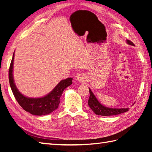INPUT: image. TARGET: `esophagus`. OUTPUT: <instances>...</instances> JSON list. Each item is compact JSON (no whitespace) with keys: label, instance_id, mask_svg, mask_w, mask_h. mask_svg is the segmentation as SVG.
I'll return each mask as SVG.
<instances>
[{"label":"esophagus","instance_id":"1","mask_svg":"<svg viewBox=\"0 0 152 152\" xmlns=\"http://www.w3.org/2000/svg\"><path fill=\"white\" fill-rule=\"evenodd\" d=\"M86 80V77L84 74H78L76 76V80L79 82H83Z\"/></svg>","mask_w":152,"mask_h":152}]
</instances>
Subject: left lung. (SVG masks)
<instances>
[{
    "label": "left lung",
    "instance_id": "8db88e82",
    "mask_svg": "<svg viewBox=\"0 0 152 152\" xmlns=\"http://www.w3.org/2000/svg\"><path fill=\"white\" fill-rule=\"evenodd\" d=\"M127 43L129 45H131V46H134V44L131 42L130 40H127ZM89 89V98L88 100V105L91 108L93 112L95 113V114L99 115H103V116H107V115H118L122 114L125 112H127L129 110V108H108L106 106L102 105L101 103L98 101V99L96 98L95 95L91 90Z\"/></svg>",
    "mask_w": 152,
    "mask_h": 152
}]
</instances>
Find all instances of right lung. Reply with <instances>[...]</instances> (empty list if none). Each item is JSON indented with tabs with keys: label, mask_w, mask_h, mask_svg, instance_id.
<instances>
[{
	"label": "right lung",
	"mask_w": 152,
	"mask_h": 152,
	"mask_svg": "<svg viewBox=\"0 0 152 152\" xmlns=\"http://www.w3.org/2000/svg\"><path fill=\"white\" fill-rule=\"evenodd\" d=\"M14 53L9 69V82L16 101L25 111L35 115H45L50 114L58 108L60 98L64 89L72 83V78H69L61 80L52 91L42 97L31 98L23 95L19 91L14 83Z\"/></svg>",
	"instance_id": "obj_1"
}]
</instances>
